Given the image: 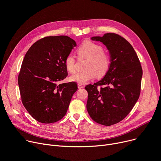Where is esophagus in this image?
Masks as SVG:
<instances>
[{
  "label": "esophagus",
  "mask_w": 161,
  "mask_h": 161,
  "mask_svg": "<svg viewBox=\"0 0 161 161\" xmlns=\"http://www.w3.org/2000/svg\"><path fill=\"white\" fill-rule=\"evenodd\" d=\"M78 89H82L84 87L83 85H82L81 84H79V83L78 84Z\"/></svg>",
  "instance_id": "obj_1"
}]
</instances>
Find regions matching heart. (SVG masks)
Returning <instances> with one entry per match:
<instances>
[{"instance_id": "obj_1", "label": "heart", "mask_w": 161, "mask_h": 161, "mask_svg": "<svg viewBox=\"0 0 161 161\" xmlns=\"http://www.w3.org/2000/svg\"><path fill=\"white\" fill-rule=\"evenodd\" d=\"M79 58H85L86 61L84 65V70L70 76V80L79 84H85L97 76H104L110 66V54L103 51L102 46L91 41H85L80 45L76 50ZM76 63L75 56L72 53L67 55L65 65L70 72L75 71Z\"/></svg>"}]
</instances>
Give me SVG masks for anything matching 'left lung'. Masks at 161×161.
Instances as JSON below:
<instances>
[{"label":"left lung","instance_id":"obj_1","mask_svg":"<svg viewBox=\"0 0 161 161\" xmlns=\"http://www.w3.org/2000/svg\"><path fill=\"white\" fill-rule=\"evenodd\" d=\"M91 40L107 47L111 63L103 78L85 86L88 92L86 109L95 122L110 126L125 119L136 103L142 70L133 47L120 35L106 33Z\"/></svg>","mask_w":161,"mask_h":161}]
</instances>
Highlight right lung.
<instances>
[{"instance_id": "add662e5", "label": "right lung", "mask_w": 161, "mask_h": 161, "mask_svg": "<svg viewBox=\"0 0 161 161\" xmlns=\"http://www.w3.org/2000/svg\"><path fill=\"white\" fill-rule=\"evenodd\" d=\"M67 36H47L31 46L26 53L19 75L22 102L33 118L42 123H53L66 114L76 82L58 85L68 74L67 55L76 47Z\"/></svg>"}]
</instances>
